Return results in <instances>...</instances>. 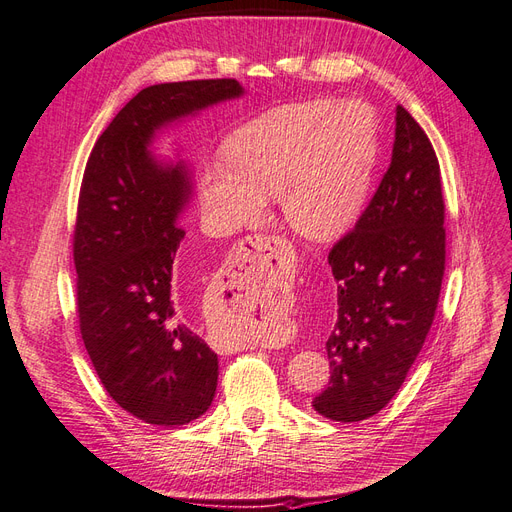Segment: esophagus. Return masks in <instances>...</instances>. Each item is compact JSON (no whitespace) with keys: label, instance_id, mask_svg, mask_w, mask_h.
Returning <instances> with one entry per match:
<instances>
[{"label":"esophagus","instance_id":"1","mask_svg":"<svg viewBox=\"0 0 512 512\" xmlns=\"http://www.w3.org/2000/svg\"><path fill=\"white\" fill-rule=\"evenodd\" d=\"M283 255H287V240L280 236H263L255 234L240 242L236 253L232 255V268H238L244 274L259 276L272 270V266L280 263ZM242 340L236 338H223L219 340V349L225 353H234L242 349Z\"/></svg>","mask_w":512,"mask_h":512}]
</instances>
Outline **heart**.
Instances as JSON below:
<instances>
[{"label":"heart","mask_w":512,"mask_h":512,"mask_svg":"<svg viewBox=\"0 0 512 512\" xmlns=\"http://www.w3.org/2000/svg\"><path fill=\"white\" fill-rule=\"evenodd\" d=\"M225 159L197 170L206 225L232 234L259 221L278 195L287 223L308 238H334L364 210L381 155V129L366 102L306 100L238 127Z\"/></svg>","instance_id":"obj_1"}]
</instances>
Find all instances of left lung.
<instances>
[{
    "instance_id": "obj_1",
    "label": "left lung",
    "mask_w": 512,
    "mask_h": 512,
    "mask_svg": "<svg viewBox=\"0 0 512 512\" xmlns=\"http://www.w3.org/2000/svg\"><path fill=\"white\" fill-rule=\"evenodd\" d=\"M440 166L430 138L402 106L368 208L329 251L338 319L325 342L329 385L319 415L353 423L383 410L415 364L440 298L447 232Z\"/></svg>"
}]
</instances>
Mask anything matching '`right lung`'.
<instances>
[{
  "label": "right lung",
  "instance_id": "1",
  "mask_svg": "<svg viewBox=\"0 0 512 512\" xmlns=\"http://www.w3.org/2000/svg\"><path fill=\"white\" fill-rule=\"evenodd\" d=\"M242 93L234 78L142 89L97 138L82 176L74 227L82 342L110 398L153 425L204 415L219 357L183 321L172 289L189 170L163 166L148 146L161 127Z\"/></svg>",
  "mask_w": 512,
  "mask_h": 512
}]
</instances>
